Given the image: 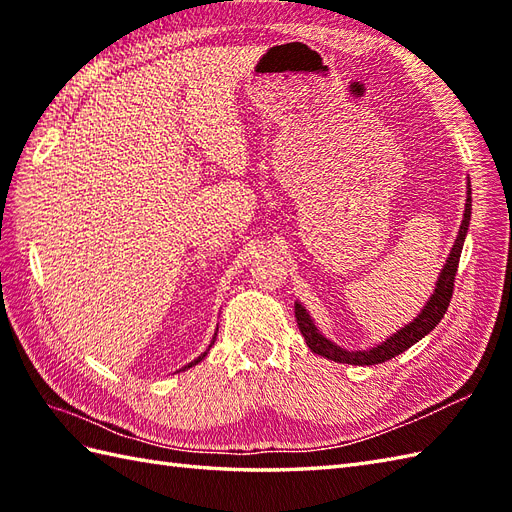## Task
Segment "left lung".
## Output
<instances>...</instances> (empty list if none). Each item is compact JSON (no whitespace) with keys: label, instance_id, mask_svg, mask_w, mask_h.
<instances>
[{"label":"left lung","instance_id":"1","mask_svg":"<svg viewBox=\"0 0 512 512\" xmlns=\"http://www.w3.org/2000/svg\"><path fill=\"white\" fill-rule=\"evenodd\" d=\"M469 222H471V182H469V195H466V209H464V220L460 226V233L458 239H455V244L451 248V255L447 259V264H444L440 279L436 284V292H433L431 299L424 310L418 314L416 319H413L409 325H405L400 332H396L394 336H389V339L383 345H376L372 350H363V352H347L341 350V347H336L332 341L323 339L319 334V330L314 328L312 319L308 317V312L301 308V303H295V317H297V325L303 334V339H306L308 347L319 356L330 358V361L336 363H347V365H378V363H385L389 358H394L398 354H402L413 343H418L422 336H427L436 325L440 323V319L444 317V312H447L451 297H453V286H455V273H458V264H460V255H462V246H464V237L466 231H469Z\"/></svg>","mask_w":512,"mask_h":512}]
</instances>
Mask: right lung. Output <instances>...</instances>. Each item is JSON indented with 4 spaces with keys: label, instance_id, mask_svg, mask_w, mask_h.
Here are the masks:
<instances>
[{
    "label": "right lung",
    "instance_id": "1",
    "mask_svg": "<svg viewBox=\"0 0 512 512\" xmlns=\"http://www.w3.org/2000/svg\"><path fill=\"white\" fill-rule=\"evenodd\" d=\"M213 343H215V336H213ZM213 343H211V345H213ZM211 345H209V347H211ZM204 356H206V352H204V354H202V356H198V358H195V361H193V363H189V367H191V365H195V363H200V361H202V358H204Z\"/></svg>",
    "mask_w": 512,
    "mask_h": 512
}]
</instances>
